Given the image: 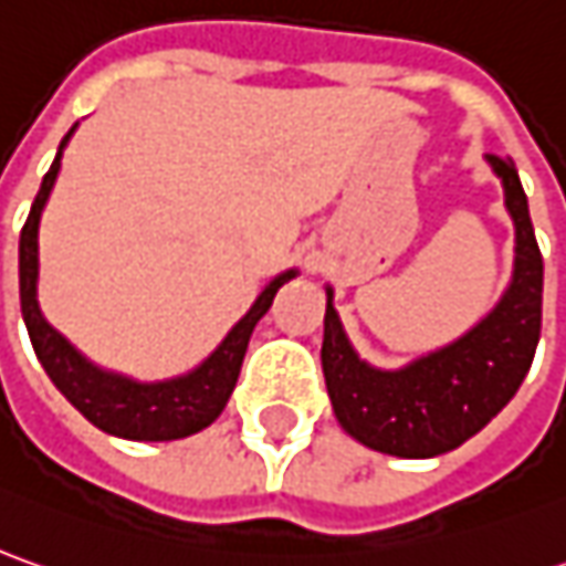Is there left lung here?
Segmentation results:
<instances>
[{"instance_id":"1","label":"left lung","mask_w":566,"mask_h":566,"mask_svg":"<svg viewBox=\"0 0 566 566\" xmlns=\"http://www.w3.org/2000/svg\"><path fill=\"white\" fill-rule=\"evenodd\" d=\"M514 222V275L501 301L458 342L400 369H379L354 350L325 287L322 373L342 429L373 451L422 460L454 451L507 407L523 385L542 332V253L530 203L511 159L485 156Z\"/></svg>"}]
</instances>
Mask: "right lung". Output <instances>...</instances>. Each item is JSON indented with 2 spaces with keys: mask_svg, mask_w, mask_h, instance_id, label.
I'll use <instances>...</instances> for the list:
<instances>
[{
  "mask_svg": "<svg viewBox=\"0 0 566 566\" xmlns=\"http://www.w3.org/2000/svg\"><path fill=\"white\" fill-rule=\"evenodd\" d=\"M74 127L62 137L59 153H55L50 171H46V178L40 185V193L30 206L28 222L21 228L18 275H21V316H24V325H28L30 344H33L36 360L43 363L52 385L96 429L127 441L187 439L193 432H203L206 426H212L219 419L224 403L231 398V391H234V385H238L247 344H250L256 322L269 313L279 287L284 282H291L297 275V269H287V272L275 275L272 282L265 284L260 297L253 301V306L231 325V332L224 335L222 344L185 376L163 381H137L130 376L96 366L59 328H52L50 319L40 310V297H36V284H40V219H43V206L50 203L52 187H55L59 168H62V153L69 147Z\"/></svg>",
  "mask_w": 566,
  "mask_h": 566,
  "instance_id": "right-lung-1",
  "label": "right lung"
}]
</instances>
